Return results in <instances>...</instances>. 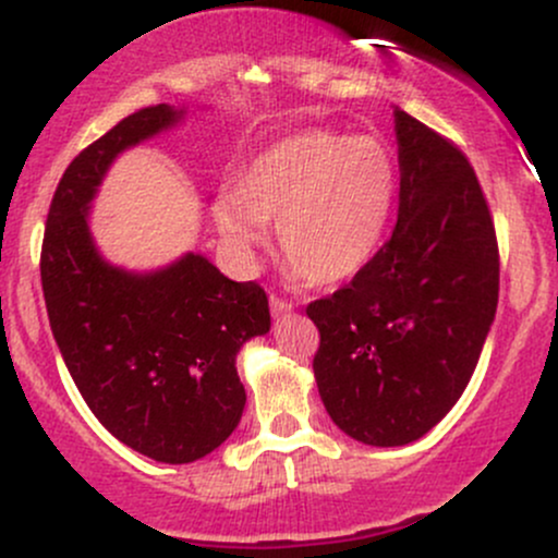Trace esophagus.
I'll return each mask as SVG.
<instances>
[{
  "instance_id": "esophagus-1",
  "label": "esophagus",
  "mask_w": 558,
  "mask_h": 558,
  "mask_svg": "<svg viewBox=\"0 0 558 558\" xmlns=\"http://www.w3.org/2000/svg\"><path fill=\"white\" fill-rule=\"evenodd\" d=\"M270 310H272L275 317H280V315H288V312L293 310V304H291V301L280 299V296H270Z\"/></svg>"
}]
</instances>
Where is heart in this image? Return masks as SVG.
Masks as SVG:
<instances>
[{"label":"heart","mask_w":558,"mask_h":558,"mask_svg":"<svg viewBox=\"0 0 558 558\" xmlns=\"http://www.w3.org/2000/svg\"><path fill=\"white\" fill-rule=\"evenodd\" d=\"M396 170L375 138L301 131L262 149L213 202V220L241 259L265 243L275 222L278 248L306 283L332 286L367 265L386 230Z\"/></svg>","instance_id":"1"}]
</instances>
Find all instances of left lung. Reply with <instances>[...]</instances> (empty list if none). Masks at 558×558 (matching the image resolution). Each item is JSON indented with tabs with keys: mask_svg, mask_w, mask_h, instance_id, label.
<instances>
[{
	"mask_svg": "<svg viewBox=\"0 0 558 558\" xmlns=\"http://www.w3.org/2000/svg\"><path fill=\"white\" fill-rule=\"evenodd\" d=\"M399 217L349 286L306 306L330 420L367 446H403L446 417L496 317L498 241L457 144L396 107Z\"/></svg>",
	"mask_w": 558,
	"mask_h": 558,
	"instance_id": "8db88e82",
	"label": "left lung"
}]
</instances>
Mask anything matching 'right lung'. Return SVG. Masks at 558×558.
Instances as JSON below:
<instances>
[{
	"label": "right lung",
	"instance_id": "obj_1",
	"mask_svg": "<svg viewBox=\"0 0 558 558\" xmlns=\"http://www.w3.org/2000/svg\"><path fill=\"white\" fill-rule=\"evenodd\" d=\"M183 110L144 107L88 144L57 185L41 243L49 325L94 417L133 451L189 464L241 422L235 354L270 330L259 283H235L202 254L128 272L96 252L88 204L120 151L175 125Z\"/></svg>",
	"mask_w": 558,
	"mask_h": 558
}]
</instances>
